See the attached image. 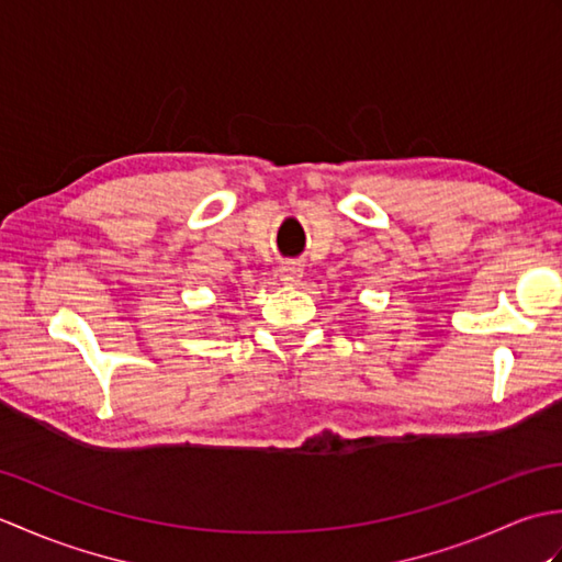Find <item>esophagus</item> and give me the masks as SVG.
Here are the masks:
<instances>
[{
    "label": "esophagus",
    "instance_id": "obj_1",
    "mask_svg": "<svg viewBox=\"0 0 562 562\" xmlns=\"http://www.w3.org/2000/svg\"><path fill=\"white\" fill-rule=\"evenodd\" d=\"M278 274L284 284H294V282H300V278L304 274V266L300 260H284L278 268Z\"/></svg>",
    "mask_w": 562,
    "mask_h": 562
}]
</instances>
